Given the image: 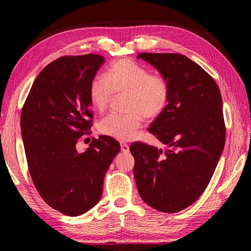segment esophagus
<instances>
[{
  "mask_svg": "<svg viewBox=\"0 0 251 251\" xmlns=\"http://www.w3.org/2000/svg\"><path fill=\"white\" fill-rule=\"evenodd\" d=\"M120 148L123 153H128V151H130V147H128L126 142H120Z\"/></svg>",
  "mask_w": 251,
  "mask_h": 251,
  "instance_id": "34e87169",
  "label": "esophagus"
}]
</instances>
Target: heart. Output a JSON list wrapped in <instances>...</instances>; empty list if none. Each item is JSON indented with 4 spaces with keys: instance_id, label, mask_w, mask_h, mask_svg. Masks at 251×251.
<instances>
[{
    "instance_id": "b5f03b06",
    "label": "heart",
    "mask_w": 251,
    "mask_h": 251,
    "mask_svg": "<svg viewBox=\"0 0 251 251\" xmlns=\"http://www.w3.org/2000/svg\"><path fill=\"white\" fill-rule=\"evenodd\" d=\"M114 93H126L125 115H109L100 124V132L119 140H131L142 126L143 117L153 119L164 112L170 101V83L151 74L147 67L131 59L114 62L105 77H95L90 85V100L98 112L107 110Z\"/></svg>"
}]
</instances>
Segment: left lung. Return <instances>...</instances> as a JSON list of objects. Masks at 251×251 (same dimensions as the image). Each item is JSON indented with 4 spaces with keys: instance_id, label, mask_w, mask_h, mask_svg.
<instances>
[{
    "instance_id": "8db88e82",
    "label": "left lung",
    "mask_w": 251,
    "mask_h": 251,
    "mask_svg": "<svg viewBox=\"0 0 251 251\" xmlns=\"http://www.w3.org/2000/svg\"><path fill=\"white\" fill-rule=\"evenodd\" d=\"M170 83V101L149 131L165 151L142 142L130 150L141 199L162 212H177L199 199L225 144L222 97L215 79L177 53H139Z\"/></svg>"
}]
</instances>
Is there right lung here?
Wrapping results in <instances>:
<instances>
[{
    "instance_id": "obj_1",
    "label": "right lung",
    "mask_w": 251,
    "mask_h": 251,
    "mask_svg": "<svg viewBox=\"0 0 251 251\" xmlns=\"http://www.w3.org/2000/svg\"><path fill=\"white\" fill-rule=\"evenodd\" d=\"M104 63L97 54L63 56L37 75L21 114L30 176L49 206L76 217L98 203L103 178L119 153L115 139L100 135L83 153L76 143L89 133L90 85Z\"/></svg>"
}]
</instances>
